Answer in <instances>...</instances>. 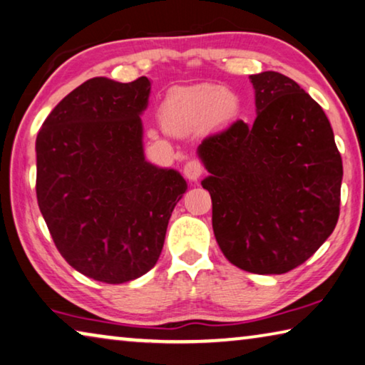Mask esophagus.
I'll return each instance as SVG.
<instances>
[{"mask_svg": "<svg viewBox=\"0 0 365 365\" xmlns=\"http://www.w3.org/2000/svg\"><path fill=\"white\" fill-rule=\"evenodd\" d=\"M183 173L188 180H198V178L203 175V165H201V162L198 159H192L185 164Z\"/></svg>", "mask_w": 365, "mask_h": 365, "instance_id": "1", "label": "esophagus"}]
</instances>
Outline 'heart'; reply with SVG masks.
Returning <instances> with one entry per match:
<instances>
[{"label":"heart","mask_w":365,"mask_h":365,"mask_svg":"<svg viewBox=\"0 0 365 365\" xmlns=\"http://www.w3.org/2000/svg\"><path fill=\"white\" fill-rule=\"evenodd\" d=\"M239 113L236 96L216 85L178 88L167 96L162 106V121L173 134H192L206 126L221 128Z\"/></svg>","instance_id":"heart-1"}]
</instances>
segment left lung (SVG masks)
I'll return each instance as SVG.
<instances>
[{
	"mask_svg": "<svg viewBox=\"0 0 365 365\" xmlns=\"http://www.w3.org/2000/svg\"><path fill=\"white\" fill-rule=\"evenodd\" d=\"M257 118L198 145L222 254L252 274H285L312 257L339 217L342 160L324 111L279 72L251 75Z\"/></svg>",
	"mask_w": 365,
	"mask_h": 365,
	"instance_id": "left-lung-1",
	"label": "left lung"
}]
</instances>
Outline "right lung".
I'll return each instance as SVG.
<instances>
[{
	"label": "right lung",
	"instance_id": "1",
	"mask_svg": "<svg viewBox=\"0 0 365 365\" xmlns=\"http://www.w3.org/2000/svg\"><path fill=\"white\" fill-rule=\"evenodd\" d=\"M150 81L86 80L48 114L36 139L39 210L62 257L105 284L154 267L187 182L145 160L140 114Z\"/></svg>",
	"mask_w": 365,
	"mask_h": 365
}]
</instances>
